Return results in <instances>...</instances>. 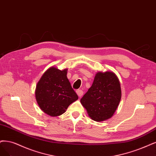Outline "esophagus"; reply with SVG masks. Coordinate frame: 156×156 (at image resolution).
Returning a JSON list of instances; mask_svg holds the SVG:
<instances>
[{"label":"esophagus","instance_id":"obj_1","mask_svg":"<svg viewBox=\"0 0 156 156\" xmlns=\"http://www.w3.org/2000/svg\"><path fill=\"white\" fill-rule=\"evenodd\" d=\"M76 92V93H77L78 96L79 97H81V96L83 95V90H81V89H78Z\"/></svg>","mask_w":156,"mask_h":156}]
</instances>
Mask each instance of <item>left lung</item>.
I'll return each mask as SVG.
<instances>
[{"label": "left lung", "mask_w": 156, "mask_h": 156, "mask_svg": "<svg viewBox=\"0 0 156 156\" xmlns=\"http://www.w3.org/2000/svg\"><path fill=\"white\" fill-rule=\"evenodd\" d=\"M121 98L122 90L116 75L110 71L98 72L80 102L92 119L102 122L113 116Z\"/></svg>", "instance_id": "left-lung-1"}]
</instances>
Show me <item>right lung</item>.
<instances>
[{"label":"right lung","mask_w":156,"mask_h":156,"mask_svg":"<svg viewBox=\"0 0 156 156\" xmlns=\"http://www.w3.org/2000/svg\"><path fill=\"white\" fill-rule=\"evenodd\" d=\"M67 69L61 71L51 67L44 73L37 85L35 96L38 105L50 116H60L78 99L67 77Z\"/></svg>","instance_id":"right-lung-1"}]
</instances>
